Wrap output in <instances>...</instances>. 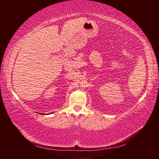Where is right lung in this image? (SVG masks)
Listing matches in <instances>:
<instances>
[{
    "mask_svg": "<svg viewBox=\"0 0 159 159\" xmlns=\"http://www.w3.org/2000/svg\"><path fill=\"white\" fill-rule=\"evenodd\" d=\"M40 114H42V115H46V114H45V113H40ZM49 114H50V113H49Z\"/></svg>",
    "mask_w": 159,
    "mask_h": 159,
    "instance_id": "1",
    "label": "right lung"
}]
</instances>
